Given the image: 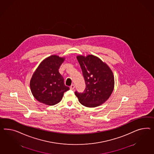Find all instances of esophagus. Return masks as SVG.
<instances>
[{
    "mask_svg": "<svg viewBox=\"0 0 154 154\" xmlns=\"http://www.w3.org/2000/svg\"><path fill=\"white\" fill-rule=\"evenodd\" d=\"M75 85H73V84H72V85H71V86H70V89L71 90H73L74 88H75Z\"/></svg>",
    "mask_w": 154,
    "mask_h": 154,
    "instance_id": "esophagus-1",
    "label": "esophagus"
}]
</instances>
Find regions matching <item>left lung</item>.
<instances>
[{
    "label": "left lung",
    "mask_w": 154,
    "mask_h": 154,
    "mask_svg": "<svg viewBox=\"0 0 154 154\" xmlns=\"http://www.w3.org/2000/svg\"><path fill=\"white\" fill-rule=\"evenodd\" d=\"M81 68L86 88L83 92L75 91L79 103L93 108L108 100L114 86L112 71L101 59L92 55L77 57Z\"/></svg>",
    "instance_id": "left-lung-1"
}]
</instances>
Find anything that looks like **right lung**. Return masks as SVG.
<instances>
[{
  "instance_id": "1",
  "label": "right lung",
  "mask_w": 154,
  "mask_h": 154,
  "mask_svg": "<svg viewBox=\"0 0 154 154\" xmlns=\"http://www.w3.org/2000/svg\"><path fill=\"white\" fill-rule=\"evenodd\" d=\"M64 59L51 55L44 60L34 72L30 81V88L33 96L39 102L54 105L59 103L64 93L69 90L59 72Z\"/></svg>"
}]
</instances>
